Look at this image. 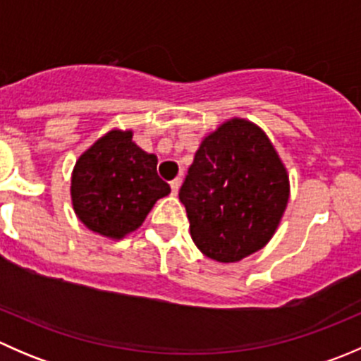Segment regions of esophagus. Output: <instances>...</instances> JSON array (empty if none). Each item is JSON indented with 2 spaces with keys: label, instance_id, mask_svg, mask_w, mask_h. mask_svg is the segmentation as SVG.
<instances>
[{
  "label": "esophagus",
  "instance_id": "obj_1",
  "mask_svg": "<svg viewBox=\"0 0 361 361\" xmlns=\"http://www.w3.org/2000/svg\"><path fill=\"white\" fill-rule=\"evenodd\" d=\"M171 192H173V194L174 195H176L178 194V190H180V185H181V180H180V178H174V180L173 181H171Z\"/></svg>",
  "mask_w": 361,
  "mask_h": 361
}]
</instances>
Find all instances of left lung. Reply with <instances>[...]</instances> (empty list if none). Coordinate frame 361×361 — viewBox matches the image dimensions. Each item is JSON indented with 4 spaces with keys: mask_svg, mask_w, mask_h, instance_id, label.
<instances>
[{
    "mask_svg": "<svg viewBox=\"0 0 361 361\" xmlns=\"http://www.w3.org/2000/svg\"><path fill=\"white\" fill-rule=\"evenodd\" d=\"M288 174L269 137L246 120L218 127L180 188L195 246L216 262L264 248L288 202Z\"/></svg>",
    "mask_w": 361,
    "mask_h": 361,
    "instance_id": "1",
    "label": "left lung"
}]
</instances>
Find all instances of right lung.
Returning <instances> with one entry per match:
<instances>
[{"mask_svg":"<svg viewBox=\"0 0 361 361\" xmlns=\"http://www.w3.org/2000/svg\"><path fill=\"white\" fill-rule=\"evenodd\" d=\"M169 192L157 174V157L137 148L130 130H111L97 140L76 160L71 178L76 216L111 239L136 231Z\"/></svg>","mask_w":361,"mask_h":361,"instance_id":"1","label":"right lung"}]
</instances>
